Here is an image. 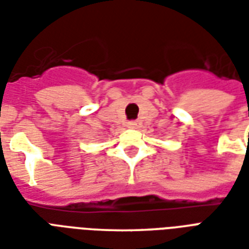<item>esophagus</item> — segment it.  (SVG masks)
<instances>
[{
    "label": "esophagus",
    "mask_w": 249,
    "mask_h": 249,
    "mask_svg": "<svg viewBox=\"0 0 249 249\" xmlns=\"http://www.w3.org/2000/svg\"><path fill=\"white\" fill-rule=\"evenodd\" d=\"M141 125V123L138 120H133V121H129L128 123V128L130 129H137L138 126Z\"/></svg>",
    "instance_id": "1"
}]
</instances>
